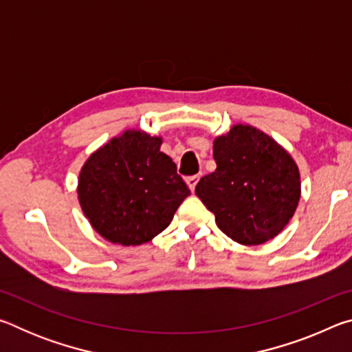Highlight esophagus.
Segmentation results:
<instances>
[{
  "instance_id": "1",
  "label": "esophagus",
  "mask_w": 352,
  "mask_h": 352,
  "mask_svg": "<svg viewBox=\"0 0 352 352\" xmlns=\"http://www.w3.org/2000/svg\"><path fill=\"white\" fill-rule=\"evenodd\" d=\"M199 180H200V177H199V175H192V177H188V178H186V183H188V186H189V189H190V190H192V192H194L195 186H197Z\"/></svg>"
}]
</instances>
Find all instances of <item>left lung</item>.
<instances>
[{"instance_id":"1","label":"left lung","mask_w":352,"mask_h":352,"mask_svg":"<svg viewBox=\"0 0 352 352\" xmlns=\"http://www.w3.org/2000/svg\"><path fill=\"white\" fill-rule=\"evenodd\" d=\"M217 168L200 178L195 194L216 216L222 233L242 245L276 237L301 197L300 169L262 130L234 124L212 141Z\"/></svg>"}]
</instances>
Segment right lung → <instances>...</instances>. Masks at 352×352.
<instances>
[{
    "instance_id": "obj_1",
    "label": "right lung",
    "mask_w": 352,
    "mask_h": 352,
    "mask_svg": "<svg viewBox=\"0 0 352 352\" xmlns=\"http://www.w3.org/2000/svg\"><path fill=\"white\" fill-rule=\"evenodd\" d=\"M162 142V136L129 129L83 163L77 199L105 241L124 247L152 241L190 194L175 163L160 151Z\"/></svg>"
}]
</instances>
